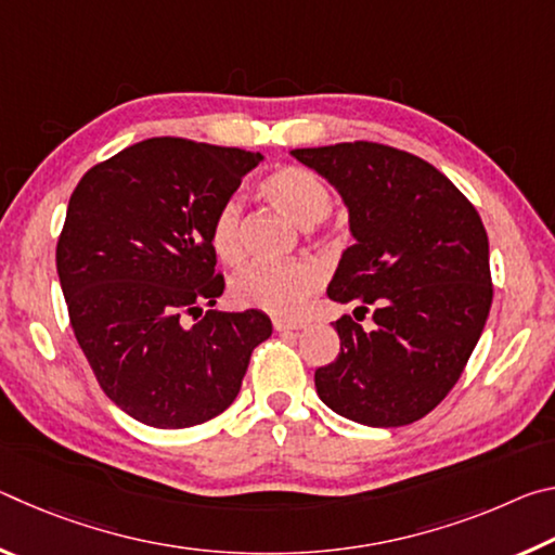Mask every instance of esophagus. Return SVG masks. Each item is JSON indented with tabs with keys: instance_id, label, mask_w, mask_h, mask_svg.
Wrapping results in <instances>:
<instances>
[{
	"instance_id": "esophagus-1",
	"label": "esophagus",
	"mask_w": 555,
	"mask_h": 555,
	"mask_svg": "<svg viewBox=\"0 0 555 555\" xmlns=\"http://www.w3.org/2000/svg\"><path fill=\"white\" fill-rule=\"evenodd\" d=\"M306 323L304 321H291V318H274V331L276 333H294L300 331Z\"/></svg>"
}]
</instances>
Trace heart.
Instances as JSON below:
<instances>
[{
  "label": "heart",
  "mask_w": 555,
  "mask_h": 555,
  "mask_svg": "<svg viewBox=\"0 0 555 555\" xmlns=\"http://www.w3.org/2000/svg\"><path fill=\"white\" fill-rule=\"evenodd\" d=\"M269 203L291 215L304 228H313L331 212V191L313 171L304 166H279L259 181ZM210 247L224 264H240L244 257L242 205L224 201L210 224ZM323 286V271L311 261L288 264H249L232 279V298L240 306L259 308L274 315H294Z\"/></svg>",
  "instance_id": "b5f03b06"
}]
</instances>
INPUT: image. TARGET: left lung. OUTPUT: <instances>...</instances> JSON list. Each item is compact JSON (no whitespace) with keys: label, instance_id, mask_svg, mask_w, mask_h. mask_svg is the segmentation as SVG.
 I'll use <instances>...</instances> for the list:
<instances>
[{"label":"left lung","instance_id":"left-lung-1","mask_svg":"<svg viewBox=\"0 0 555 555\" xmlns=\"http://www.w3.org/2000/svg\"><path fill=\"white\" fill-rule=\"evenodd\" d=\"M343 195L352 247L327 296L374 308L372 331L335 321L340 352L315 370L325 406L374 428L406 426L434 411L463 374L492 306L485 224L424 158L374 142L294 149Z\"/></svg>","mask_w":555,"mask_h":555}]
</instances>
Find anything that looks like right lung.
Here are the masks:
<instances>
[{"label":"right lung","instance_id":"right-lung-1","mask_svg":"<svg viewBox=\"0 0 555 555\" xmlns=\"http://www.w3.org/2000/svg\"><path fill=\"white\" fill-rule=\"evenodd\" d=\"M261 154L154 137L92 166L55 247L80 350L109 401L154 428H191L237 399L267 313L205 311L222 296L210 224Z\"/></svg>","mask_w":555,"mask_h":555}]
</instances>
